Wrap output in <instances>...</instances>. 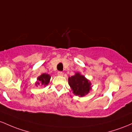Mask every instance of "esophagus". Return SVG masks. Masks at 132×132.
<instances>
[{"label": "esophagus", "mask_w": 132, "mask_h": 132, "mask_svg": "<svg viewBox=\"0 0 132 132\" xmlns=\"http://www.w3.org/2000/svg\"><path fill=\"white\" fill-rule=\"evenodd\" d=\"M57 74H58V75H59V76H63V73L62 72H59Z\"/></svg>", "instance_id": "esophagus-1"}]
</instances>
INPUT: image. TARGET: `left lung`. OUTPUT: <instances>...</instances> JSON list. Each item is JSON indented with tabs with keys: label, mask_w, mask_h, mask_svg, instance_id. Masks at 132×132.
I'll list each match as a JSON object with an SVG mask.
<instances>
[{
	"label": "left lung",
	"mask_w": 132,
	"mask_h": 132,
	"mask_svg": "<svg viewBox=\"0 0 132 132\" xmlns=\"http://www.w3.org/2000/svg\"><path fill=\"white\" fill-rule=\"evenodd\" d=\"M68 81L71 89L73 91V94L77 96L84 97L92 90L90 81L79 72H76L73 76L69 77Z\"/></svg>",
	"instance_id": "obj_1"
}]
</instances>
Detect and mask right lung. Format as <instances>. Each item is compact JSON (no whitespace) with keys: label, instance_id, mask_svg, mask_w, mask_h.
Here are the masks:
<instances>
[{"label":"right lung","instance_id":"1","mask_svg":"<svg viewBox=\"0 0 132 132\" xmlns=\"http://www.w3.org/2000/svg\"><path fill=\"white\" fill-rule=\"evenodd\" d=\"M51 76L47 73H43L37 77V81L35 83V85L38 87V85L46 87L50 82V80Z\"/></svg>","mask_w":132,"mask_h":132}]
</instances>
